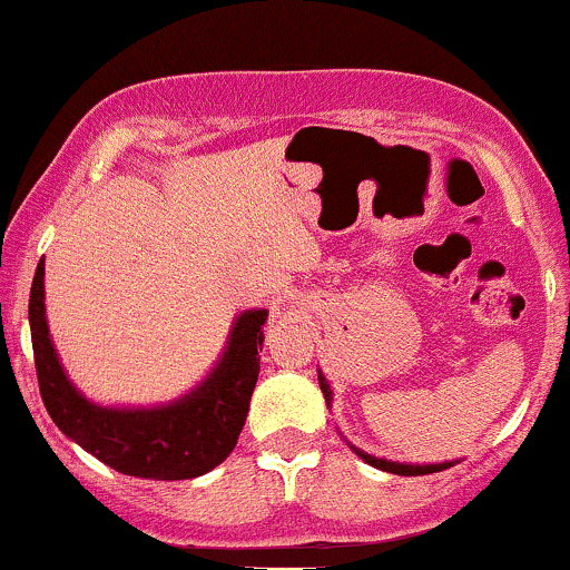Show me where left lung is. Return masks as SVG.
<instances>
[{
  "label": "left lung",
  "instance_id": "1",
  "mask_svg": "<svg viewBox=\"0 0 570 570\" xmlns=\"http://www.w3.org/2000/svg\"><path fill=\"white\" fill-rule=\"evenodd\" d=\"M318 385H322V394L326 399V407H332V385L330 381L324 377V372L318 370ZM351 444V442H348ZM351 450L362 458L364 463H370V466L381 469V472H389V474H399V476H421V474H434V472H444V469L455 466L458 461H442V463H399V461H389V458H377V455H370L364 453V450H358L356 444H351Z\"/></svg>",
  "mask_w": 570,
  "mask_h": 570
}]
</instances>
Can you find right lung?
Instances as JSON below:
<instances>
[{
	"label": "right lung",
	"instance_id": "1",
	"mask_svg": "<svg viewBox=\"0 0 570 570\" xmlns=\"http://www.w3.org/2000/svg\"><path fill=\"white\" fill-rule=\"evenodd\" d=\"M265 322V307L238 313L217 364L179 399L153 407H115L85 396L58 358L45 313V259L31 281V345L48 415L85 453L141 480H193L233 453L257 385Z\"/></svg>",
	"mask_w": 570,
	"mask_h": 570
}]
</instances>
